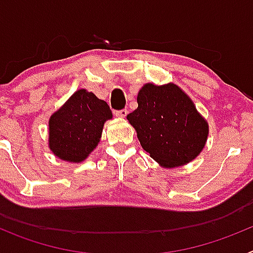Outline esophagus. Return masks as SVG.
Returning a JSON list of instances; mask_svg holds the SVG:
<instances>
[{
  "instance_id": "esophagus-1",
  "label": "esophagus",
  "mask_w": 253,
  "mask_h": 253,
  "mask_svg": "<svg viewBox=\"0 0 253 253\" xmlns=\"http://www.w3.org/2000/svg\"><path fill=\"white\" fill-rule=\"evenodd\" d=\"M126 114H128V110H126V109H122V110L115 111V115L119 116V118H125V116H126Z\"/></svg>"
}]
</instances>
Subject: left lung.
Instances as JSON below:
<instances>
[{"instance_id": "1", "label": "left lung", "mask_w": 253, "mask_h": 253, "mask_svg": "<svg viewBox=\"0 0 253 253\" xmlns=\"http://www.w3.org/2000/svg\"><path fill=\"white\" fill-rule=\"evenodd\" d=\"M137 102L138 107L126 119L137 130L140 146L153 160L165 167H177L202 152L208 124L176 84H144Z\"/></svg>"}]
</instances>
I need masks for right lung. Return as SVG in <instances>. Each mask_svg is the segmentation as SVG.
I'll list each match as a JSON object with an SVG mask.
<instances>
[{
	"label": "right lung",
	"mask_w": 253,
	"mask_h": 253,
	"mask_svg": "<svg viewBox=\"0 0 253 253\" xmlns=\"http://www.w3.org/2000/svg\"><path fill=\"white\" fill-rule=\"evenodd\" d=\"M110 106L92 92L78 90L49 120V147L57 157L81 162L93 151L102 126L111 119Z\"/></svg>",
	"instance_id": "obj_1"
}]
</instances>
